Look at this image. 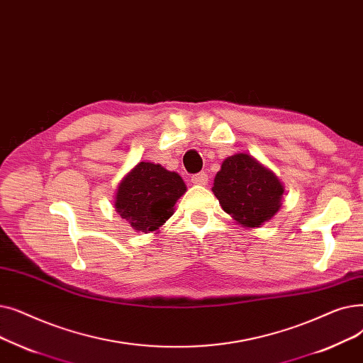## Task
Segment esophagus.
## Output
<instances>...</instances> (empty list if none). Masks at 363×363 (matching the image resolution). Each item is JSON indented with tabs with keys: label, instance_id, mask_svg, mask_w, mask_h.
<instances>
[{
	"label": "esophagus",
	"instance_id": "34e87169",
	"mask_svg": "<svg viewBox=\"0 0 363 363\" xmlns=\"http://www.w3.org/2000/svg\"><path fill=\"white\" fill-rule=\"evenodd\" d=\"M192 183L194 184H201V186L206 184V183H208V174H206V172H198V174H194L192 176Z\"/></svg>",
	"mask_w": 363,
	"mask_h": 363
}]
</instances>
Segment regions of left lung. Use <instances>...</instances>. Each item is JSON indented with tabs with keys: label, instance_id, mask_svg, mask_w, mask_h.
<instances>
[{
	"label": "left lung",
	"instance_id": "1",
	"mask_svg": "<svg viewBox=\"0 0 363 363\" xmlns=\"http://www.w3.org/2000/svg\"><path fill=\"white\" fill-rule=\"evenodd\" d=\"M213 192L221 208L247 228H260L281 206L284 186L272 171L247 153L224 160Z\"/></svg>",
	"mask_w": 363,
	"mask_h": 363
}]
</instances>
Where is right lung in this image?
Listing matches in <instances>:
<instances>
[{"mask_svg":"<svg viewBox=\"0 0 363 363\" xmlns=\"http://www.w3.org/2000/svg\"><path fill=\"white\" fill-rule=\"evenodd\" d=\"M186 192L182 177L160 164L140 162L121 182L115 208L139 232H153L165 223Z\"/></svg>","mask_w":363,"mask_h":363,"instance_id":"right-lung-1","label":"right lung"}]
</instances>
